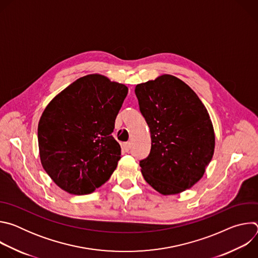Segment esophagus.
Here are the masks:
<instances>
[{"mask_svg":"<svg viewBox=\"0 0 258 258\" xmlns=\"http://www.w3.org/2000/svg\"><path fill=\"white\" fill-rule=\"evenodd\" d=\"M121 147H122V150L124 151V152H128L130 151V143L128 142H126V143H123L122 145H121Z\"/></svg>","mask_w":258,"mask_h":258,"instance_id":"obj_1","label":"esophagus"}]
</instances>
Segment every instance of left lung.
Masks as SVG:
<instances>
[{"label": "left lung", "mask_w": 258, "mask_h": 258, "mask_svg": "<svg viewBox=\"0 0 258 258\" xmlns=\"http://www.w3.org/2000/svg\"><path fill=\"white\" fill-rule=\"evenodd\" d=\"M135 93L151 134L150 153L140 160L145 180L163 195L190 189L214 152L205 106L188 85L169 75L137 85Z\"/></svg>", "instance_id": "1"}]
</instances>
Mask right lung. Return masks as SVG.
I'll use <instances>...</instances> for the list:
<instances>
[{
    "label": "right lung",
    "mask_w": 258,
    "mask_h": 258,
    "mask_svg": "<svg viewBox=\"0 0 258 258\" xmlns=\"http://www.w3.org/2000/svg\"><path fill=\"white\" fill-rule=\"evenodd\" d=\"M127 91L124 85L90 75L46 107L38 126L40 157L62 190L90 194L115 170L121 148L111 134Z\"/></svg>",
    "instance_id": "add662e5"
}]
</instances>
